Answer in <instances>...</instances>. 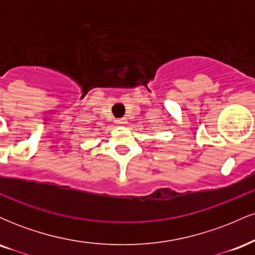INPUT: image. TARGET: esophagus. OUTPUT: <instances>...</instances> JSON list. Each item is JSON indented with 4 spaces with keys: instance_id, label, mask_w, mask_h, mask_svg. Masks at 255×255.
I'll return each instance as SVG.
<instances>
[{
    "instance_id": "obj_1",
    "label": "esophagus",
    "mask_w": 255,
    "mask_h": 255,
    "mask_svg": "<svg viewBox=\"0 0 255 255\" xmlns=\"http://www.w3.org/2000/svg\"><path fill=\"white\" fill-rule=\"evenodd\" d=\"M125 124H127V120H126V119H119V120H116V125L122 126V125H125Z\"/></svg>"
}]
</instances>
